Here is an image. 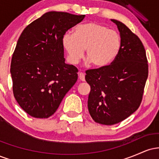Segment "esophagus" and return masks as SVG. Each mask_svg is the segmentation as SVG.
I'll return each mask as SVG.
<instances>
[{"mask_svg":"<svg viewBox=\"0 0 159 159\" xmlns=\"http://www.w3.org/2000/svg\"><path fill=\"white\" fill-rule=\"evenodd\" d=\"M78 78H79L80 81H85L84 74L82 73V72H79V73H78Z\"/></svg>","mask_w":159,"mask_h":159,"instance_id":"34e87169","label":"esophagus"}]
</instances>
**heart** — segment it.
<instances>
[{"mask_svg":"<svg viewBox=\"0 0 159 159\" xmlns=\"http://www.w3.org/2000/svg\"><path fill=\"white\" fill-rule=\"evenodd\" d=\"M121 44L117 32L95 22L78 25L74 34L67 33L62 38V45L71 64H77L86 50L89 62L97 68L110 64L119 54Z\"/></svg>","mask_w":159,"mask_h":159,"instance_id":"1","label":"heart"}]
</instances>
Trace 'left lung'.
<instances>
[{
	"mask_svg": "<svg viewBox=\"0 0 159 159\" xmlns=\"http://www.w3.org/2000/svg\"><path fill=\"white\" fill-rule=\"evenodd\" d=\"M116 24L121 48L111 65L90 69L85 80L90 86L87 106L96 123L114 125L123 121L140 105L148 77L146 52L139 38L123 23Z\"/></svg>",
	"mask_w": 159,
	"mask_h": 159,
	"instance_id": "1",
	"label": "left lung"
}]
</instances>
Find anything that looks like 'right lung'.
Masks as SVG:
<instances>
[{
	"mask_svg": "<svg viewBox=\"0 0 159 159\" xmlns=\"http://www.w3.org/2000/svg\"><path fill=\"white\" fill-rule=\"evenodd\" d=\"M85 16L45 12L24 29L12 54L10 74L15 98L25 112L48 118L78 79V69L65 63L62 38Z\"/></svg>",
	"mask_w": 159,
	"mask_h": 159,
	"instance_id": "right-lung-1",
	"label": "right lung"
}]
</instances>
